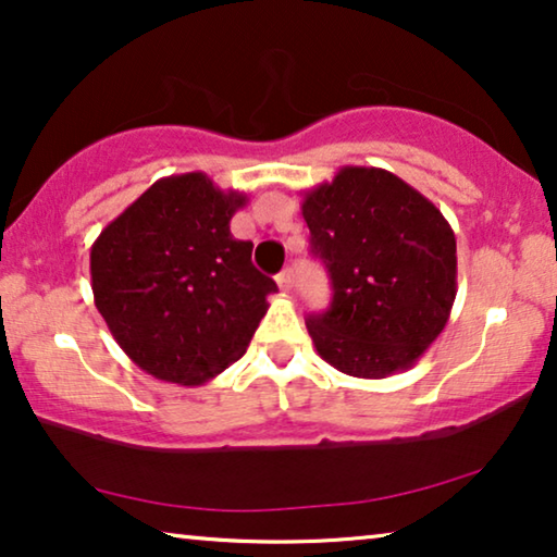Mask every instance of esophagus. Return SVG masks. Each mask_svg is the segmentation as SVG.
Masks as SVG:
<instances>
[{"label":"esophagus","instance_id":"obj_1","mask_svg":"<svg viewBox=\"0 0 557 557\" xmlns=\"http://www.w3.org/2000/svg\"><path fill=\"white\" fill-rule=\"evenodd\" d=\"M277 285H280L282 293H289V289H293V285H295L293 270H282L280 275H277Z\"/></svg>","mask_w":557,"mask_h":557}]
</instances>
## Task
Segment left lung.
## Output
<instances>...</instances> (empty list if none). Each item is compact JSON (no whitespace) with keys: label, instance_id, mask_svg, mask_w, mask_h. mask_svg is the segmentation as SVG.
<instances>
[{"label":"left lung","instance_id":"left-lung-1","mask_svg":"<svg viewBox=\"0 0 557 557\" xmlns=\"http://www.w3.org/2000/svg\"><path fill=\"white\" fill-rule=\"evenodd\" d=\"M310 249L333 282V302L308 318L318 356L356 379H386L426 354L457 297L449 222L404 178L343 166L302 191Z\"/></svg>","mask_w":557,"mask_h":557}]
</instances>
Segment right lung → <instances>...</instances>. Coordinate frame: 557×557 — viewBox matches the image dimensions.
<instances>
[{
	"instance_id": "1",
	"label": "right lung",
	"mask_w": 557,
	"mask_h": 557,
	"mask_svg": "<svg viewBox=\"0 0 557 557\" xmlns=\"http://www.w3.org/2000/svg\"><path fill=\"white\" fill-rule=\"evenodd\" d=\"M247 194L201 171L159 178L90 249L96 308L153 379L201 386L242 358L268 312L275 280L252 264V242L230 222Z\"/></svg>"
}]
</instances>
